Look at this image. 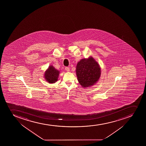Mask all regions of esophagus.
<instances>
[{
    "label": "esophagus",
    "instance_id": "esophagus-1",
    "mask_svg": "<svg viewBox=\"0 0 146 146\" xmlns=\"http://www.w3.org/2000/svg\"><path fill=\"white\" fill-rule=\"evenodd\" d=\"M65 70H66V71L68 72V71H70V68H69V67H66V68H65Z\"/></svg>",
    "mask_w": 146,
    "mask_h": 146
}]
</instances>
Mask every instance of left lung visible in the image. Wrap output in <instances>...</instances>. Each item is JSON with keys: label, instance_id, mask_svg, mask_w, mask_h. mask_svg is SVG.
Instances as JSON below:
<instances>
[{"label": "left lung", "instance_id": "8db88e82", "mask_svg": "<svg viewBox=\"0 0 146 146\" xmlns=\"http://www.w3.org/2000/svg\"><path fill=\"white\" fill-rule=\"evenodd\" d=\"M76 72L80 85L83 88H87L94 85L99 80L101 68L98 62L90 56L78 62Z\"/></svg>", "mask_w": 146, "mask_h": 146}]
</instances>
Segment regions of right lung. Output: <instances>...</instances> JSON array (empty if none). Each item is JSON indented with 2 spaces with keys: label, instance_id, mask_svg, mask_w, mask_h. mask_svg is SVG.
<instances>
[{
  "label": "right lung",
  "instance_id": "add662e5",
  "mask_svg": "<svg viewBox=\"0 0 146 146\" xmlns=\"http://www.w3.org/2000/svg\"><path fill=\"white\" fill-rule=\"evenodd\" d=\"M60 71L56 69L52 65H50L45 71L44 78L49 83L53 84L58 81Z\"/></svg>",
  "mask_w": 146,
  "mask_h": 146
}]
</instances>
